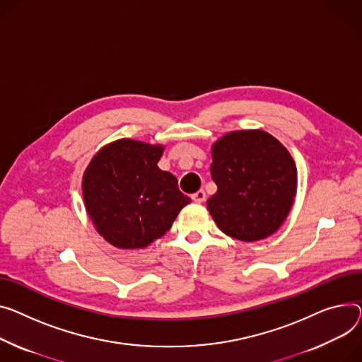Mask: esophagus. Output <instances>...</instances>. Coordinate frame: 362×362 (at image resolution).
Returning <instances> with one entry per match:
<instances>
[{
    "instance_id": "obj_1",
    "label": "esophagus",
    "mask_w": 362,
    "mask_h": 362,
    "mask_svg": "<svg viewBox=\"0 0 362 362\" xmlns=\"http://www.w3.org/2000/svg\"><path fill=\"white\" fill-rule=\"evenodd\" d=\"M205 198H206V194H205V190H198V192H195L194 195H192V199H194L195 202H204L205 201Z\"/></svg>"
}]
</instances>
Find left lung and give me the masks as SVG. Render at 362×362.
<instances>
[{
    "label": "left lung",
    "instance_id": "8db88e82",
    "mask_svg": "<svg viewBox=\"0 0 362 362\" xmlns=\"http://www.w3.org/2000/svg\"><path fill=\"white\" fill-rule=\"evenodd\" d=\"M215 195L206 205L223 233L242 242L274 234L290 212L297 167L282 144L264 131H235L212 147Z\"/></svg>",
    "mask_w": 362,
    "mask_h": 362
}]
</instances>
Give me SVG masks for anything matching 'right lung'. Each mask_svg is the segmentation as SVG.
Returning <instances> with one entry per match:
<instances>
[{
  "label": "right lung",
  "instance_id": "right-lung-1",
  "mask_svg": "<svg viewBox=\"0 0 362 362\" xmlns=\"http://www.w3.org/2000/svg\"><path fill=\"white\" fill-rule=\"evenodd\" d=\"M161 146L119 139L95 154L83 177L87 212L119 249H141L170 230L190 198L157 163Z\"/></svg>",
  "mask_w": 362,
  "mask_h": 362
}]
</instances>
